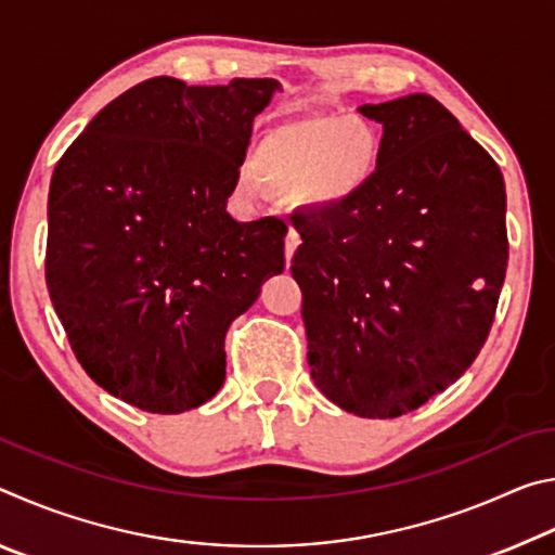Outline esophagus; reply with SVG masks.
I'll return each mask as SVG.
<instances>
[{
    "mask_svg": "<svg viewBox=\"0 0 555 555\" xmlns=\"http://www.w3.org/2000/svg\"><path fill=\"white\" fill-rule=\"evenodd\" d=\"M298 244H300V234L294 228H291L288 234H286V264L291 261V257H294Z\"/></svg>",
    "mask_w": 555,
    "mask_h": 555,
    "instance_id": "obj_1",
    "label": "esophagus"
}]
</instances>
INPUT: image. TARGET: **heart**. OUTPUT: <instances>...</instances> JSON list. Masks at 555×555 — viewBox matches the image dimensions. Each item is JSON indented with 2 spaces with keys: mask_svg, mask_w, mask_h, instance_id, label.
<instances>
[{
  "mask_svg": "<svg viewBox=\"0 0 555 555\" xmlns=\"http://www.w3.org/2000/svg\"><path fill=\"white\" fill-rule=\"evenodd\" d=\"M379 162V137L364 117H300L261 139L257 171L271 188L294 191L318 205H337L367 183ZM255 188L251 171L242 173Z\"/></svg>",
  "mask_w": 555,
  "mask_h": 555,
  "instance_id": "1",
  "label": "heart"
}]
</instances>
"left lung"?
<instances>
[{
  "label": "left lung",
  "mask_w": 555,
  "mask_h": 555,
  "mask_svg": "<svg viewBox=\"0 0 555 555\" xmlns=\"http://www.w3.org/2000/svg\"><path fill=\"white\" fill-rule=\"evenodd\" d=\"M384 134L350 198L300 208L291 274L304 294L315 387L397 418L475 362L506 274V193L494 158L430 95L362 105Z\"/></svg>",
  "instance_id": "8db88e82"
}]
</instances>
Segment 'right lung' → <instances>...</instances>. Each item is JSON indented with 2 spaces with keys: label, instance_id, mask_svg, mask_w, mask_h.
I'll return each mask as SVG.
<instances>
[{
  "label": "right lung",
  "instance_id": "right-lung-1",
  "mask_svg": "<svg viewBox=\"0 0 555 555\" xmlns=\"http://www.w3.org/2000/svg\"><path fill=\"white\" fill-rule=\"evenodd\" d=\"M281 86L152 78L98 112L55 166L46 286L112 397L181 413L224 382V335L284 271L286 222L230 218L251 121Z\"/></svg>",
  "mask_w": 555,
  "mask_h": 555
}]
</instances>
